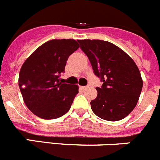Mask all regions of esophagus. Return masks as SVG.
I'll use <instances>...</instances> for the list:
<instances>
[{"label": "esophagus", "mask_w": 160, "mask_h": 160, "mask_svg": "<svg viewBox=\"0 0 160 160\" xmlns=\"http://www.w3.org/2000/svg\"><path fill=\"white\" fill-rule=\"evenodd\" d=\"M82 88V89H83V90H84V89H87L88 88V85H87V86H83V87H81Z\"/></svg>", "instance_id": "esophagus-1"}]
</instances>
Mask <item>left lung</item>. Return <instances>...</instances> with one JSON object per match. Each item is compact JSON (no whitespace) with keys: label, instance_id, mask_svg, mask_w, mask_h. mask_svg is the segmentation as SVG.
Segmentation results:
<instances>
[{"label":"left lung","instance_id":"1","mask_svg":"<svg viewBox=\"0 0 160 160\" xmlns=\"http://www.w3.org/2000/svg\"><path fill=\"white\" fill-rule=\"evenodd\" d=\"M93 72L103 84L96 87L97 96L90 102L97 116L118 121L135 108L140 96L143 80L136 63L126 52L108 41L79 40Z\"/></svg>","mask_w":160,"mask_h":160}]
</instances>
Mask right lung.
<instances>
[{
  "instance_id": "right-lung-1",
  "label": "right lung",
  "mask_w": 160,
  "mask_h": 160,
  "mask_svg": "<svg viewBox=\"0 0 160 160\" xmlns=\"http://www.w3.org/2000/svg\"><path fill=\"white\" fill-rule=\"evenodd\" d=\"M79 47L72 39L52 40L40 46L23 64L20 90L28 108L38 117L57 119L71 108L78 86L61 83L60 77L69 56Z\"/></svg>"
}]
</instances>
